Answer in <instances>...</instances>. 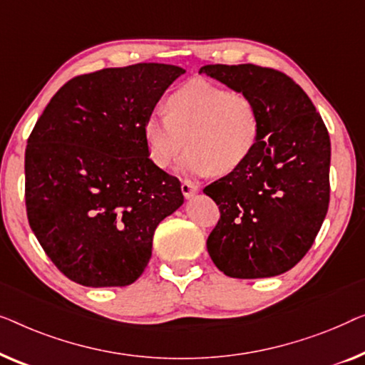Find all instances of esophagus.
<instances>
[{
    "label": "esophagus",
    "instance_id": "obj_1",
    "mask_svg": "<svg viewBox=\"0 0 365 365\" xmlns=\"http://www.w3.org/2000/svg\"><path fill=\"white\" fill-rule=\"evenodd\" d=\"M182 192L185 198H193L198 193V185L193 183L192 180H183L182 182Z\"/></svg>",
    "mask_w": 365,
    "mask_h": 365
}]
</instances>
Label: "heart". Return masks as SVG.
Instances as JSON below:
<instances>
[{"label": "heart", "instance_id": "1", "mask_svg": "<svg viewBox=\"0 0 365 365\" xmlns=\"http://www.w3.org/2000/svg\"><path fill=\"white\" fill-rule=\"evenodd\" d=\"M165 112L150 114L143 122L148 157L158 168L170 167L187 148L183 172L228 175L250 160L259 142L256 102L212 82L190 81L177 87L167 97Z\"/></svg>", "mask_w": 365, "mask_h": 365}]
</instances>
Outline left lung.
<instances>
[{
  "instance_id": "8db88e82",
  "label": "left lung",
  "mask_w": 365,
  "mask_h": 365,
  "mask_svg": "<svg viewBox=\"0 0 365 365\" xmlns=\"http://www.w3.org/2000/svg\"><path fill=\"white\" fill-rule=\"evenodd\" d=\"M200 74L250 96L261 117L250 160L203 188L222 213L207 240L210 258L230 278L283 274L304 258L326 218L329 133L306 92L279 71L208 64Z\"/></svg>"
}]
</instances>
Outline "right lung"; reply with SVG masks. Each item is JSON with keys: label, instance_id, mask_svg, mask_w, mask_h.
<instances>
[{"label": "right lung", "instance_id": "right-lung-1", "mask_svg": "<svg viewBox=\"0 0 365 365\" xmlns=\"http://www.w3.org/2000/svg\"><path fill=\"white\" fill-rule=\"evenodd\" d=\"M185 74L140 63L78 76L56 92L24 155L29 227L61 273L89 287L129 286L152 256L182 185L153 165L143 122Z\"/></svg>", "mask_w": 365, "mask_h": 365}]
</instances>
